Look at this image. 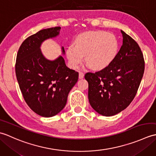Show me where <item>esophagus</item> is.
<instances>
[{
	"label": "esophagus",
	"instance_id": "esophagus-1",
	"mask_svg": "<svg viewBox=\"0 0 156 156\" xmlns=\"http://www.w3.org/2000/svg\"><path fill=\"white\" fill-rule=\"evenodd\" d=\"M84 74H83V73L81 72H79V76H78L79 78H80V79L83 78H84Z\"/></svg>",
	"mask_w": 156,
	"mask_h": 156
}]
</instances>
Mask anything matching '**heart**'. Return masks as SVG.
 Returning <instances> with one entry per match:
<instances>
[{
  "label": "heart",
  "instance_id": "1",
  "mask_svg": "<svg viewBox=\"0 0 156 156\" xmlns=\"http://www.w3.org/2000/svg\"><path fill=\"white\" fill-rule=\"evenodd\" d=\"M119 51V41L113 34L92 31L79 34L75 45H69L66 54L73 68L78 67L85 55L86 62L92 69H102L114 60Z\"/></svg>",
  "mask_w": 156,
  "mask_h": 156
}]
</instances>
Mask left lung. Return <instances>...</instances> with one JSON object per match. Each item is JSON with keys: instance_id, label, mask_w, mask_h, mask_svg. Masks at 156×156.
Masks as SVG:
<instances>
[{"instance_id": "left-lung-1", "label": "left lung", "mask_w": 156, "mask_h": 156, "mask_svg": "<svg viewBox=\"0 0 156 156\" xmlns=\"http://www.w3.org/2000/svg\"><path fill=\"white\" fill-rule=\"evenodd\" d=\"M121 34L122 45L114 60L102 70L84 76L91 107L106 117L128 107L136 95L144 72L145 62L140 46L123 31Z\"/></svg>"}]
</instances>
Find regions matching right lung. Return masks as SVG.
Segmentation results:
<instances>
[{
  "label": "right lung",
  "instance_id": "obj_1",
  "mask_svg": "<svg viewBox=\"0 0 156 156\" xmlns=\"http://www.w3.org/2000/svg\"><path fill=\"white\" fill-rule=\"evenodd\" d=\"M60 27L42 29L22 43L16 55V79L26 103L35 113L51 117L65 107L69 91L78 80V72L66 65L59 55L49 60L41 51L42 43L59 34ZM62 54H65L62 47Z\"/></svg>",
  "mask_w": 156,
  "mask_h": 156
}]
</instances>
